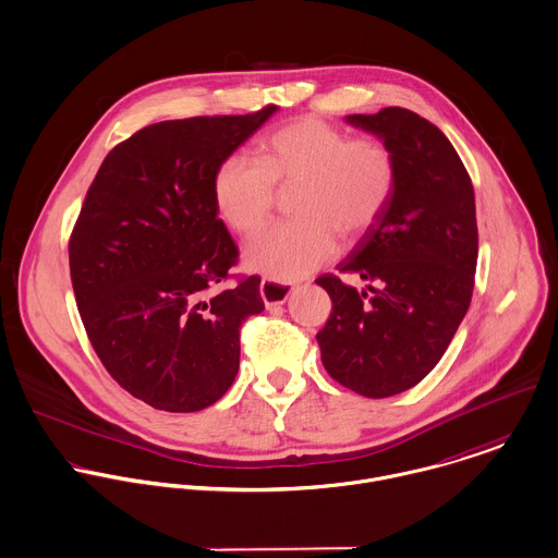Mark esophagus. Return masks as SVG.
Segmentation results:
<instances>
[{
	"label": "esophagus",
	"mask_w": 558,
	"mask_h": 558,
	"mask_svg": "<svg viewBox=\"0 0 558 558\" xmlns=\"http://www.w3.org/2000/svg\"><path fill=\"white\" fill-rule=\"evenodd\" d=\"M260 298L267 306H278V304H284L287 298L291 295L293 287L291 284H284V282H274V280H263L260 282Z\"/></svg>",
	"instance_id": "1"
}]
</instances>
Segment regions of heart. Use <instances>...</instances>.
I'll list each match as a JSON object with an SVG mask.
<instances>
[{"mask_svg": "<svg viewBox=\"0 0 558 558\" xmlns=\"http://www.w3.org/2000/svg\"><path fill=\"white\" fill-rule=\"evenodd\" d=\"M260 161L228 155L214 177L216 207L234 232L252 234L276 207V187L300 185L291 214L245 247V265L267 278H306L338 252V234L357 241L377 222L397 185L392 150L375 137H349L332 122L304 116L265 135Z\"/></svg>", "mask_w": 558, "mask_h": 558, "instance_id": "b5f03b06", "label": "heart"}]
</instances>
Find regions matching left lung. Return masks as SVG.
<instances>
[{
	"instance_id": "obj_1",
	"label": "left lung",
	"mask_w": 558,
	"mask_h": 558,
	"mask_svg": "<svg viewBox=\"0 0 558 558\" xmlns=\"http://www.w3.org/2000/svg\"><path fill=\"white\" fill-rule=\"evenodd\" d=\"M395 155L397 185L384 216L338 265L368 291L324 274L332 313L317 342L344 388L384 399L416 386L445 355L468 313L478 256L474 190L445 133L403 108L351 113Z\"/></svg>"
}]
</instances>
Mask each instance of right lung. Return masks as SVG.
Here are the masks:
<instances>
[{
    "label": "right lung",
    "mask_w": 558,
    "mask_h": 558,
    "mask_svg": "<svg viewBox=\"0 0 558 558\" xmlns=\"http://www.w3.org/2000/svg\"><path fill=\"white\" fill-rule=\"evenodd\" d=\"M276 106L148 124L104 159L69 241L75 302L99 360L135 399L198 412L239 371V330L260 278L220 289L239 250L214 177Z\"/></svg>",
    "instance_id": "1"
}]
</instances>
